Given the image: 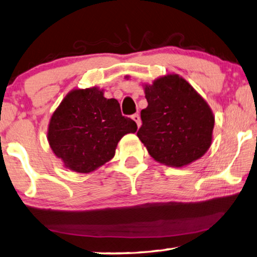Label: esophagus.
<instances>
[{
	"label": "esophagus",
	"mask_w": 257,
	"mask_h": 257,
	"mask_svg": "<svg viewBox=\"0 0 257 257\" xmlns=\"http://www.w3.org/2000/svg\"><path fill=\"white\" fill-rule=\"evenodd\" d=\"M132 119L135 121V122L137 123V127H141V124H142V120H141V115H139L138 113H136V114H133Z\"/></svg>",
	"instance_id": "34e87169"
}]
</instances>
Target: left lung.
<instances>
[{
	"mask_svg": "<svg viewBox=\"0 0 257 257\" xmlns=\"http://www.w3.org/2000/svg\"><path fill=\"white\" fill-rule=\"evenodd\" d=\"M146 108L137 136L160 163L184 167L206 153L212 142L214 116L207 103L177 75L145 87Z\"/></svg>",
	"mask_w": 257,
	"mask_h": 257,
	"instance_id": "left-lung-1",
	"label": "left lung"
}]
</instances>
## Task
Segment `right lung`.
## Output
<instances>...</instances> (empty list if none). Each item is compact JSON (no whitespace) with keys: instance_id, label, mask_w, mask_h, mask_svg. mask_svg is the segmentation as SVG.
<instances>
[{"instance_id":"obj_1","label":"right lung","mask_w":257,"mask_h":257,"mask_svg":"<svg viewBox=\"0 0 257 257\" xmlns=\"http://www.w3.org/2000/svg\"><path fill=\"white\" fill-rule=\"evenodd\" d=\"M136 130V122L122 115L119 102L93 87L67 95L52 115L47 137L67 168L88 173L110 161L120 139Z\"/></svg>"}]
</instances>
